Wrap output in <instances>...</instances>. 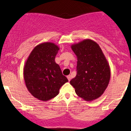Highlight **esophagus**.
I'll use <instances>...</instances> for the list:
<instances>
[{"instance_id":"34e87169","label":"esophagus","mask_w":131,"mask_h":131,"mask_svg":"<svg viewBox=\"0 0 131 131\" xmlns=\"http://www.w3.org/2000/svg\"><path fill=\"white\" fill-rule=\"evenodd\" d=\"M67 78H68V80L70 81L71 79V75H68V76H67Z\"/></svg>"}]
</instances>
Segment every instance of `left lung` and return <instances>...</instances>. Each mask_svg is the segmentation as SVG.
<instances>
[{"label":"left lung","instance_id":"left-lung-1","mask_svg":"<svg viewBox=\"0 0 131 131\" xmlns=\"http://www.w3.org/2000/svg\"><path fill=\"white\" fill-rule=\"evenodd\" d=\"M77 57V74L70 81L78 96L86 101L103 94L111 77L110 65L97 43L86 39L71 46Z\"/></svg>","mask_w":131,"mask_h":131}]
</instances>
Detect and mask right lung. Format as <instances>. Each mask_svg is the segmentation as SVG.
<instances>
[{
  "label": "right lung",
  "mask_w": 131,
  "mask_h": 131,
  "mask_svg": "<svg viewBox=\"0 0 131 131\" xmlns=\"http://www.w3.org/2000/svg\"><path fill=\"white\" fill-rule=\"evenodd\" d=\"M59 48L46 42L36 46L29 54L24 70L25 82L29 92L39 100H49L57 96L67 78L55 62Z\"/></svg>",
  "instance_id": "right-lung-1"
}]
</instances>
